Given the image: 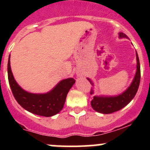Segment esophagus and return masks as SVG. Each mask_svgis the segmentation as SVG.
Here are the masks:
<instances>
[{"mask_svg": "<svg viewBox=\"0 0 150 150\" xmlns=\"http://www.w3.org/2000/svg\"><path fill=\"white\" fill-rule=\"evenodd\" d=\"M77 76H82V73H81V72H77Z\"/></svg>", "mask_w": 150, "mask_h": 150, "instance_id": "34e87169", "label": "esophagus"}]
</instances>
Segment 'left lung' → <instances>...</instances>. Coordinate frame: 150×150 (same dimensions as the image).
<instances>
[{
    "instance_id": "obj_1",
    "label": "left lung",
    "mask_w": 150,
    "mask_h": 150,
    "mask_svg": "<svg viewBox=\"0 0 150 150\" xmlns=\"http://www.w3.org/2000/svg\"><path fill=\"white\" fill-rule=\"evenodd\" d=\"M119 37L120 38H127L124 33H119ZM137 55V72L134 76V80L131 83V86L127 88L126 91L118 95V96H93V99L91 102V105L92 108L95 111L98 112L103 113V114H110V113L115 112L118 110H121L125 106L129 103L134 97L135 96L137 91H138L139 86L140 83L141 78V70H140V64L138 54L136 52ZM90 83L93 86V83L91 82L89 78H87ZM91 94L93 93V90L91 89L90 91Z\"/></svg>"
}]
</instances>
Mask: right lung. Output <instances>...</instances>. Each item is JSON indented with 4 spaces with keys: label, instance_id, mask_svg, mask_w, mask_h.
<instances>
[{
    "label": "right lung",
    "instance_id": "add662e5",
    "mask_svg": "<svg viewBox=\"0 0 150 150\" xmlns=\"http://www.w3.org/2000/svg\"><path fill=\"white\" fill-rule=\"evenodd\" d=\"M8 78L15 99L25 110L38 115L51 117L62 110L67 95L75 83L74 78L60 81L51 91L46 93H32L23 90L12 74L10 66V55L8 61Z\"/></svg>",
    "mask_w": 150,
    "mask_h": 150
}]
</instances>
